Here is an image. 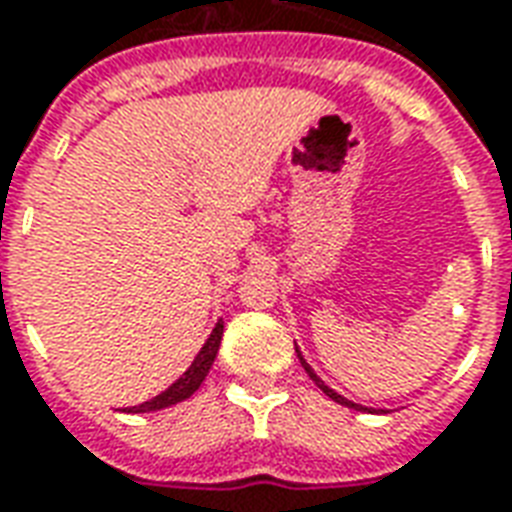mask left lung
<instances>
[{
	"label": "left lung",
	"instance_id": "obj_1",
	"mask_svg": "<svg viewBox=\"0 0 512 512\" xmlns=\"http://www.w3.org/2000/svg\"><path fill=\"white\" fill-rule=\"evenodd\" d=\"M296 354H299V362H301V367H304V370H307V376H310L312 381H315V384H318V389H321L323 395H329V397H332L334 403H340V406H348V408H354V411H376V408L359 406V403H354V400H348V397H343V395H340V392H334L332 386L326 384V381H321V376H315V370H312V367H310V362H307V359H304V356H301V351H299V348H296ZM378 411H384V408H378Z\"/></svg>",
	"mask_w": 512,
	"mask_h": 512
}]
</instances>
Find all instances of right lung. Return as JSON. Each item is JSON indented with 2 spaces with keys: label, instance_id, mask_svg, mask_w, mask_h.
<instances>
[{
  "label": "right lung",
  "instance_id": "1",
  "mask_svg": "<svg viewBox=\"0 0 512 512\" xmlns=\"http://www.w3.org/2000/svg\"><path fill=\"white\" fill-rule=\"evenodd\" d=\"M222 334H224V321H219L213 326L211 337L205 340V345L200 348V354L194 356V362L189 365V370L183 373V376L175 381L172 386H167L161 395L150 397L147 403H139V406L123 408V411H131V414H145V411H161V408L175 406V403H183V400H189L200 384L208 376V370L213 367V359L219 354V345H222Z\"/></svg>",
  "mask_w": 512,
  "mask_h": 512
}]
</instances>
